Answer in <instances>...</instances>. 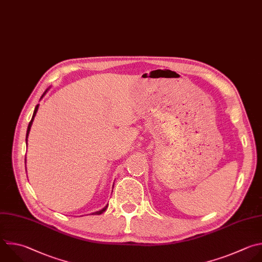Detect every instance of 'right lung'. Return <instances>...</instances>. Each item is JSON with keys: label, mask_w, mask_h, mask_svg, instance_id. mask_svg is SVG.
<instances>
[{"label": "right lung", "mask_w": 262, "mask_h": 262, "mask_svg": "<svg viewBox=\"0 0 262 262\" xmlns=\"http://www.w3.org/2000/svg\"><path fill=\"white\" fill-rule=\"evenodd\" d=\"M48 92V90H46L45 91V93L42 95V97H41V99L45 96V94ZM38 108H39V105H37L36 106V108H35V111H34V114H33V117H32V120L30 121V123H29V126H28V130H27V136H26V141H27V144H28V137H29V134H30V130H31V126H32V124H33V121H34V118H35V116H36V114H37V111H38ZM107 208H108V205L105 207V208H103L101 211H98V212H95V213H93L94 215H101L102 213H104L106 210H107Z\"/></svg>", "instance_id": "right-lung-1"}]
</instances>
